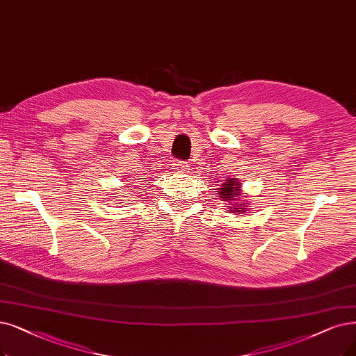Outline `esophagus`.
Instances as JSON below:
<instances>
[{"instance_id": "obj_1", "label": "esophagus", "mask_w": 356, "mask_h": 356, "mask_svg": "<svg viewBox=\"0 0 356 356\" xmlns=\"http://www.w3.org/2000/svg\"><path fill=\"white\" fill-rule=\"evenodd\" d=\"M174 169L177 172H188V162H184V161H175L174 162Z\"/></svg>"}]
</instances>
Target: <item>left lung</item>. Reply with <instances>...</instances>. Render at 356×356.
Returning <instances> with one entry per match:
<instances>
[{"label": "left lung", "mask_w": 356, "mask_h": 356, "mask_svg": "<svg viewBox=\"0 0 356 356\" xmlns=\"http://www.w3.org/2000/svg\"><path fill=\"white\" fill-rule=\"evenodd\" d=\"M225 182L220 186L219 190V197L222 198V202L225 203H229V207L231 209V213H238V216L244 215L250 204V202H243L241 200V195H243L244 193L241 191V184L236 178H227V179H223Z\"/></svg>", "instance_id": "1"}]
</instances>
